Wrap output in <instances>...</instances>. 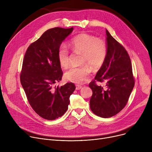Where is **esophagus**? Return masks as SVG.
I'll use <instances>...</instances> for the list:
<instances>
[{
    "label": "esophagus",
    "instance_id": "1",
    "mask_svg": "<svg viewBox=\"0 0 152 152\" xmlns=\"http://www.w3.org/2000/svg\"><path fill=\"white\" fill-rule=\"evenodd\" d=\"M81 88H82L81 86H79V85H76V90H80Z\"/></svg>",
    "mask_w": 152,
    "mask_h": 152
}]
</instances>
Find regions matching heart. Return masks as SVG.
I'll use <instances>...</instances> for the list:
<instances>
[{
  "instance_id": "b5f03b06",
  "label": "heart",
  "mask_w": 152,
  "mask_h": 152,
  "mask_svg": "<svg viewBox=\"0 0 152 152\" xmlns=\"http://www.w3.org/2000/svg\"><path fill=\"white\" fill-rule=\"evenodd\" d=\"M69 46L75 53L82 54V65H86L93 69L99 68L104 63L108 53V47L103 39L97 38L88 33L79 34L69 41ZM70 54L67 47L61 44L58 50V59L60 66L67 68L70 63ZM89 67L84 65L72 67L68 70L65 77L67 81L75 84H80L87 81L90 76Z\"/></svg>"
}]
</instances>
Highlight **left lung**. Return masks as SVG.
I'll use <instances>...</instances> for the list:
<instances>
[{
    "label": "left lung",
    "instance_id": "left-lung-1",
    "mask_svg": "<svg viewBox=\"0 0 152 152\" xmlns=\"http://www.w3.org/2000/svg\"><path fill=\"white\" fill-rule=\"evenodd\" d=\"M108 53L107 58L89 84L92 90L90 108L102 118L112 117L127 104L135 80L129 55L124 47L106 30ZM107 82L105 88L95 82Z\"/></svg>",
    "mask_w": 152,
    "mask_h": 152
}]
</instances>
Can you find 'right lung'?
Returning a JSON list of instances; mask_svg holds the SVG:
<instances>
[{"instance_id": "add662e5", "label": "right lung", "mask_w": 152, "mask_h": 152, "mask_svg": "<svg viewBox=\"0 0 152 152\" xmlns=\"http://www.w3.org/2000/svg\"><path fill=\"white\" fill-rule=\"evenodd\" d=\"M73 30V28L59 27L48 29L30 44L23 58L21 84L32 108L47 120H54L65 114L70 95L76 89L72 83L55 86L63 76L58 48Z\"/></svg>"}]
</instances>
